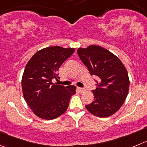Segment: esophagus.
Here are the masks:
<instances>
[{
    "label": "esophagus",
    "instance_id": "34e87169",
    "mask_svg": "<svg viewBox=\"0 0 147 147\" xmlns=\"http://www.w3.org/2000/svg\"><path fill=\"white\" fill-rule=\"evenodd\" d=\"M78 90H79V91L80 92H83V91H85V89L84 88H78Z\"/></svg>",
    "mask_w": 147,
    "mask_h": 147
}]
</instances>
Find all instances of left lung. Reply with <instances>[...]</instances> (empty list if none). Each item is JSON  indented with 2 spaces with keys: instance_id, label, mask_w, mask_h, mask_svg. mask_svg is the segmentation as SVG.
<instances>
[{
  "instance_id": "8db88e82",
  "label": "left lung",
  "mask_w": 147,
  "mask_h": 147,
  "mask_svg": "<svg viewBox=\"0 0 147 147\" xmlns=\"http://www.w3.org/2000/svg\"><path fill=\"white\" fill-rule=\"evenodd\" d=\"M80 59L91 75L97 77V88L92 90L94 100L86 109L100 118L111 116L122 106L128 95L129 79L121 61L106 49L91 45L79 48Z\"/></svg>"
}]
</instances>
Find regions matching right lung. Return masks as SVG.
Segmentation results:
<instances>
[{
	"mask_svg": "<svg viewBox=\"0 0 147 147\" xmlns=\"http://www.w3.org/2000/svg\"><path fill=\"white\" fill-rule=\"evenodd\" d=\"M75 52L73 48L50 47L36 52L26 66L21 81L26 102L34 113L46 120L65 113L76 87L53 83L61 65Z\"/></svg>",
	"mask_w": 147,
	"mask_h": 147,
	"instance_id": "1",
	"label": "right lung"
}]
</instances>
